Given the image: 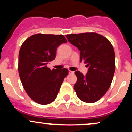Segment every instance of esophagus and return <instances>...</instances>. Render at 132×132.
Returning <instances> with one entry per match:
<instances>
[{
    "label": "esophagus",
    "mask_w": 132,
    "mask_h": 132,
    "mask_svg": "<svg viewBox=\"0 0 132 132\" xmlns=\"http://www.w3.org/2000/svg\"><path fill=\"white\" fill-rule=\"evenodd\" d=\"M69 75H72V74H74V71L69 70Z\"/></svg>",
    "instance_id": "obj_1"
}]
</instances>
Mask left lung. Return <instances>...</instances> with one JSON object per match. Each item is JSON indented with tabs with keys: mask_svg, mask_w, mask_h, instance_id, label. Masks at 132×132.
Here are the masks:
<instances>
[{
	"mask_svg": "<svg viewBox=\"0 0 132 132\" xmlns=\"http://www.w3.org/2000/svg\"><path fill=\"white\" fill-rule=\"evenodd\" d=\"M68 42L80 51L81 61L87 64L86 75L75 71L77 81L74 86L82 101L93 103L106 93L112 81L115 69V52L110 42L96 33L66 35Z\"/></svg>",
	"mask_w": 132,
	"mask_h": 132,
	"instance_id": "8db88e82",
	"label": "left lung"
}]
</instances>
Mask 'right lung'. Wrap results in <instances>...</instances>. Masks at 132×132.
I'll return each mask as SVG.
<instances>
[{"label":"right lung","instance_id":"1","mask_svg":"<svg viewBox=\"0 0 132 132\" xmlns=\"http://www.w3.org/2000/svg\"><path fill=\"white\" fill-rule=\"evenodd\" d=\"M62 35L38 34L27 38L21 46L19 54V73L23 88L33 101L42 105L53 102L68 75L62 69L47 67L55 59L57 48L66 43Z\"/></svg>","mask_w":132,"mask_h":132}]
</instances>
